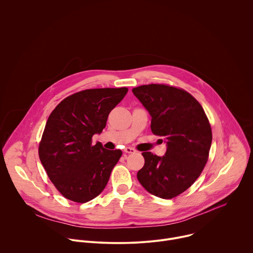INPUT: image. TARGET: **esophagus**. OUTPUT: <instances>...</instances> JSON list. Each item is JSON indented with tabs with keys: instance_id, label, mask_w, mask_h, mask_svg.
I'll return each mask as SVG.
<instances>
[{
	"instance_id": "obj_1",
	"label": "esophagus",
	"mask_w": 253,
	"mask_h": 253,
	"mask_svg": "<svg viewBox=\"0 0 253 253\" xmlns=\"http://www.w3.org/2000/svg\"><path fill=\"white\" fill-rule=\"evenodd\" d=\"M124 152H126V153H135L136 152V150L133 148V147H126V148H124Z\"/></svg>"
}]
</instances>
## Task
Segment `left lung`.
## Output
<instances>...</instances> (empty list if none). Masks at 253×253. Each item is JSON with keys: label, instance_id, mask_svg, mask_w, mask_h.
<instances>
[{"label": "left lung", "instance_id": "8db88e82", "mask_svg": "<svg viewBox=\"0 0 253 253\" xmlns=\"http://www.w3.org/2000/svg\"><path fill=\"white\" fill-rule=\"evenodd\" d=\"M132 92L151 116L152 133L164 137L167 146L162 157L142 153L145 163L137 173L138 181L149 193L171 199L188 189L206 165L212 142L208 118L185 90L150 84Z\"/></svg>", "mask_w": 253, "mask_h": 253}]
</instances>
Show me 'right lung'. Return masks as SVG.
Masks as SVG:
<instances>
[{"label": "right lung", "instance_id": "obj_1", "mask_svg": "<svg viewBox=\"0 0 253 253\" xmlns=\"http://www.w3.org/2000/svg\"><path fill=\"white\" fill-rule=\"evenodd\" d=\"M128 89H88L65 98L50 114L39 145V157L50 180L67 199L78 203L97 197L105 188L122 151L107 150L94 134Z\"/></svg>", "mask_w": 253, "mask_h": 253}]
</instances>
